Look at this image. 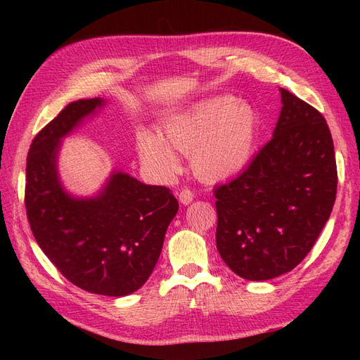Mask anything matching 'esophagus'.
Segmentation results:
<instances>
[{"mask_svg":"<svg viewBox=\"0 0 360 360\" xmlns=\"http://www.w3.org/2000/svg\"><path fill=\"white\" fill-rule=\"evenodd\" d=\"M178 198H179V201L182 202V204H190L193 201V198H195V193L192 192V190L190 188H182L181 192H179V195H178Z\"/></svg>","mask_w":360,"mask_h":360,"instance_id":"esophagus-1","label":"esophagus"}]
</instances>
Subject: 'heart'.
Returning <instances> with one entry per match:
<instances>
[{
  "mask_svg": "<svg viewBox=\"0 0 360 360\" xmlns=\"http://www.w3.org/2000/svg\"><path fill=\"white\" fill-rule=\"evenodd\" d=\"M258 131L252 106L221 97L198 105L164 125L162 137L141 131V158L151 170L170 176L179 167L174 151L190 156L198 178L221 181L240 173L249 164Z\"/></svg>",
  "mask_w": 360,
  "mask_h": 360,
  "instance_id": "heart-1",
  "label": "heart"
}]
</instances>
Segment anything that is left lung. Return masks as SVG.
<instances>
[{"mask_svg":"<svg viewBox=\"0 0 360 360\" xmlns=\"http://www.w3.org/2000/svg\"><path fill=\"white\" fill-rule=\"evenodd\" d=\"M281 91L272 139L249 167L213 190L217 249L240 277L263 281L292 271L314 246L338 193L334 143L314 106Z\"/></svg>","mask_w":360,"mask_h":360,"instance_id":"left-lung-1","label":"left lung"}]
</instances>
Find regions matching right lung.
Returning a JSON list of instances; mask_svg holds the SVG:
<instances>
[{
    "label": "right lung",
    "mask_w": 360,
    "mask_h": 360,
    "mask_svg": "<svg viewBox=\"0 0 360 360\" xmlns=\"http://www.w3.org/2000/svg\"><path fill=\"white\" fill-rule=\"evenodd\" d=\"M103 103L98 97L72 102L34 137L25 205L38 246L65 278L88 292L122 297L148 280L179 204L170 188L122 172L94 198L65 192L57 174L60 141Z\"/></svg>",
    "instance_id": "1"
}]
</instances>
